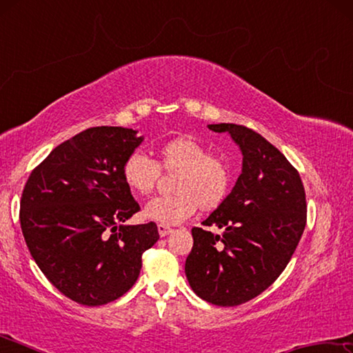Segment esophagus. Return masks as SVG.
<instances>
[{
	"mask_svg": "<svg viewBox=\"0 0 353 353\" xmlns=\"http://www.w3.org/2000/svg\"><path fill=\"white\" fill-rule=\"evenodd\" d=\"M157 229H159V235L160 236H166V235L171 234V232H172L171 227L170 225H165V224H159Z\"/></svg>",
	"mask_w": 353,
	"mask_h": 353,
	"instance_id": "obj_1",
	"label": "esophagus"
}]
</instances>
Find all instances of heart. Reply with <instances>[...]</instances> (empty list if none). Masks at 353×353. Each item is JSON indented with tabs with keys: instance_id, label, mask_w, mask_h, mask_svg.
Returning a JSON list of instances; mask_svg holds the SVG:
<instances>
[{
	"instance_id": "heart-1",
	"label": "heart",
	"mask_w": 353,
	"mask_h": 353,
	"mask_svg": "<svg viewBox=\"0 0 353 353\" xmlns=\"http://www.w3.org/2000/svg\"><path fill=\"white\" fill-rule=\"evenodd\" d=\"M160 171L177 172L172 181L174 194L159 196L145 207V216L165 225H174L193 216L198 208L213 212L224 204L232 187V168L224 159L193 139L163 143L155 159L134 152L124 160L121 177L139 196H148L157 187Z\"/></svg>"
}]
</instances>
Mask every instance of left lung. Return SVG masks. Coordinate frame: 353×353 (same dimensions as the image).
I'll use <instances>...</instances> for the list:
<instances>
[{
  "label": "left lung",
  "instance_id": "obj_1",
  "mask_svg": "<svg viewBox=\"0 0 353 353\" xmlns=\"http://www.w3.org/2000/svg\"><path fill=\"white\" fill-rule=\"evenodd\" d=\"M229 132L243 152V171L224 204L204 225L193 227L185 274L196 294L218 307H236L276 282L307 224L305 188L285 155L255 130L240 124H208Z\"/></svg>",
  "mask_w": 353,
  "mask_h": 353
}]
</instances>
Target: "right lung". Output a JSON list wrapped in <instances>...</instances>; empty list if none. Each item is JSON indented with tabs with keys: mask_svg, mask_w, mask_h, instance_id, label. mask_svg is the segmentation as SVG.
Segmentation results:
<instances>
[{
	"mask_svg": "<svg viewBox=\"0 0 353 353\" xmlns=\"http://www.w3.org/2000/svg\"><path fill=\"white\" fill-rule=\"evenodd\" d=\"M141 141L128 128L85 129L52 149L23 188L20 224L29 252L81 305H104L128 292L143 252L159 240L152 221L123 224L140 210L121 168Z\"/></svg>",
	"mask_w": 353,
	"mask_h": 353,
	"instance_id": "right-lung-1",
	"label": "right lung"
}]
</instances>
